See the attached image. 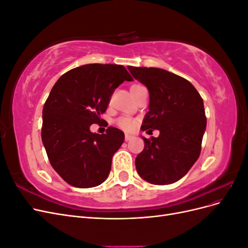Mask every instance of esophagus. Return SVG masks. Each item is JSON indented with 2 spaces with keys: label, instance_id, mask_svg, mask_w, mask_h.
Masks as SVG:
<instances>
[{
  "label": "esophagus",
  "instance_id": "obj_1",
  "mask_svg": "<svg viewBox=\"0 0 248 248\" xmlns=\"http://www.w3.org/2000/svg\"><path fill=\"white\" fill-rule=\"evenodd\" d=\"M132 138H133V137L131 136V134H128V133H126V134H125V140H126V141L130 140Z\"/></svg>",
  "mask_w": 248,
  "mask_h": 248
}]
</instances>
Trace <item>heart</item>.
Segmentation results:
<instances>
[{
  "label": "heart",
  "instance_id": "heart-1",
  "mask_svg": "<svg viewBox=\"0 0 248 248\" xmlns=\"http://www.w3.org/2000/svg\"><path fill=\"white\" fill-rule=\"evenodd\" d=\"M139 86L140 85H134L132 87H139ZM118 125L124 130H132L134 128V126H136V121L130 118H120L118 120Z\"/></svg>",
  "mask_w": 248,
  "mask_h": 248
}]
</instances>
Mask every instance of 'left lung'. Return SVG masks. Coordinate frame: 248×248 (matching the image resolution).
Returning <instances> with one entry per match:
<instances>
[{
	"label": "left lung",
	"mask_w": 248,
	"mask_h": 248,
	"mask_svg": "<svg viewBox=\"0 0 248 248\" xmlns=\"http://www.w3.org/2000/svg\"><path fill=\"white\" fill-rule=\"evenodd\" d=\"M131 76L149 91V111L140 129L159 130L145 141L137 156L140 178L155 185H167L183 178L198 160L206 130L204 101L190 82L160 68L128 66Z\"/></svg>",
	"instance_id": "obj_1"
}]
</instances>
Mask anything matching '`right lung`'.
I'll use <instances>...</instances> for the list:
<instances>
[{
  "label": "right lung",
  "instance_id": "1",
  "mask_svg": "<svg viewBox=\"0 0 248 248\" xmlns=\"http://www.w3.org/2000/svg\"><path fill=\"white\" fill-rule=\"evenodd\" d=\"M132 78L122 65L87 64L64 73L52 87L42 110L41 138L51 167L68 184L90 188L106 181L111 158L124 132L108 127L106 134L90 126L101 121L109 97Z\"/></svg>",
  "mask_w": 248,
  "mask_h": 248
}]
</instances>
